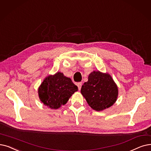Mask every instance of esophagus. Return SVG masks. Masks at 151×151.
<instances>
[{
    "label": "esophagus",
    "mask_w": 151,
    "mask_h": 151,
    "mask_svg": "<svg viewBox=\"0 0 151 151\" xmlns=\"http://www.w3.org/2000/svg\"><path fill=\"white\" fill-rule=\"evenodd\" d=\"M77 86H78V89H79L80 91L81 90V86H82V83H78L77 84Z\"/></svg>",
    "instance_id": "1"
}]
</instances>
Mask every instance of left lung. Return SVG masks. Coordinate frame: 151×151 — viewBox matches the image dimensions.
<instances>
[{"instance_id": "left-lung-1", "label": "left lung", "mask_w": 151, "mask_h": 151, "mask_svg": "<svg viewBox=\"0 0 151 151\" xmlns=\"http://www.w3.org/2000/svg\"><path fill=\"white\" fill-rule=\"evenodd\" d=\"M81 93L92 109L102 111L115 103L119 89L108 73L93 71L89 75L88 81L82 86Z\"/></svg>"}]
</instances>
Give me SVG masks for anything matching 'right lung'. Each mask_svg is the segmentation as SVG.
<instances>
[{
  "mask_svg": "<svg viewBox=\"0 0 151 151\" xmlns=\"http://www.w3.org/2000/svg\"><path fill=\"white\" fill-rule=\"evenodd\" d=\"M78 91V87L70 78L57 72L44 78L38 88L39 99L51 109H57L66 104L70 97Z\"/></svg>",
  "mask_w": 151,
  "mask_h": 151,
  "instance_id": "obj_1",
  "label": "right lung"
}]
</instances>
